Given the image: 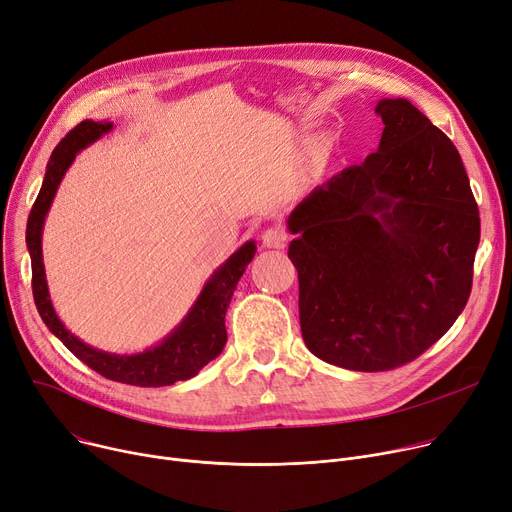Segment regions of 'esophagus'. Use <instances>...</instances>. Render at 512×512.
<instances>
[{
  "label": "esophagus",
  "mask_w": 512,
  "mask_h": 512,
  "mask_svg": "<svg viewBox=\"0 0 512 512\" xmlns=\"http://www.w3.org/2000/svg\"><path fill=\"white\" fill-rule=\"evenodd\" d=\"M287 242V233L281 227H270L262 233V248L268 250H279Z\"/></svg>",
  "instance_id": "34e87169"
}]
</instances>
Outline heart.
<instances>
[{
    "mask_svg": "<svg viewBox=\"0 0 512 512\" xmlns=\"http://www.w3.org/2000/svg\"><path fill=\"white\" fill-rule=\"evenodd\" d=\"M337 148H339V142L333 136H324V138L316 140L308 150V157L302 167V173H299L302 182H306V184L316 182V179L328 169V165L333 163V159L337 155Z\"/></svg>",
    "mask_w": 512,
    "mask_h": 512,
    "instance_id": "1",
    "label": "heart"
}]
</instances>
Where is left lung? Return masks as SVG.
<instances>
[{
    "label": "left lung",
    "mask_w": 512,
    "mask_h": 512,
    "mask_svg": "<svg viewBox=\"0 0 512 512\" xmlns=\"http://www.w3.org/2000/svg\"><path fill=\"white\" fill-rule=\"evenodd\" d=\"M378 150L314 188L287 219L299 322L322 362L399 368L463 312L479 210L455 144L407 99H380Z\"/></svg>",
    "instance_id": "8db88e82"
}]
</instances>
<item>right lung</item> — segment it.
<instances>
[{"label":"right lung","instance_id":"obj_1","mask_svg":"<svg viewBox=\"0 0 512 512\" xmlns=\"http://www.w3.org/2000/svg\"><path fill=\"white\" fill-rule=\"evenodd\" d=\"M111 130L113 122H93V119H84V122L78 124L51 153L41 192L33 204V210H30L26 223V248L30 254V264H33L35 304L51 333L62 341L80 362H84L88 368H93L101 376L134 386H169L175 384L177 380H188L196 376L208 362H213V359L223 351L227 343L225 314L239 279H242V275L246 273V266L252 262L256 254V242L250 239L242 248L235 250L219 268L213 270V275L206 279L188 314L157 345H150L138 353H111L88 345L80 341L76 335H72L66 324L59 320L49 295L41 246L43 227L53 198L57 194V188L62 184V179L74 163L76 155L86 146L109 134Z\"/></svg>","mask_w":512,"mask_h":512}]
</instances>
